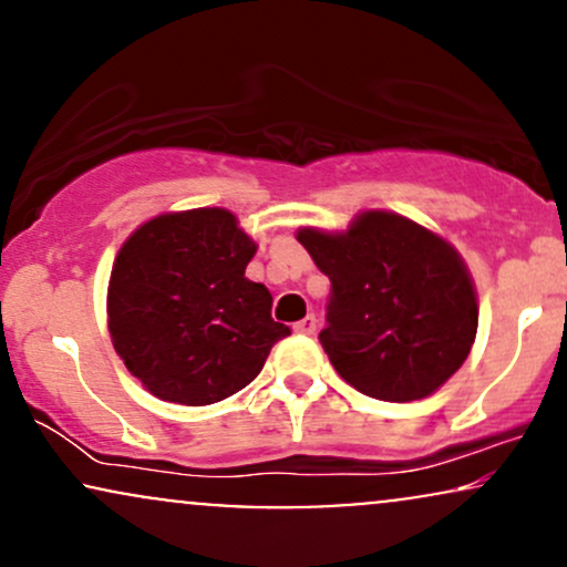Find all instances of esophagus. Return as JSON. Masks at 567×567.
<instances>
[{"label":"esophagus","instance_id":"34e87169","mask_svg":"<svg viewBox=\"0 0 567 567\" xmlns=\"http://www.w3.org/2000/svg\"><path fill=\"white\" fill-rule=\"evenodd\" d=\"M292 330H296L298 336H311V333H315V330H317V317H315V315L303 317L301 322L292 324Z\"/></svg>","mask_w":567,"mask_h":567}]
</instances>
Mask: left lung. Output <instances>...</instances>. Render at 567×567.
I'll return each instance as SVG.
<instances>
[{
	"instance_id": "obj_1",
	"label": "left lung",
	"mask_w": 567,
	"mask_h": 567,
	"mask_svg": "<svg viewBox=\"0 0 567 567\" xmlns=\"http://www.w3.org/2000/svg\"><path fill=\"white\" fill-rule=\"evenodd\" d=\"M330 279L324 354L357 392L424 400L464 365L477 336V292L451 243L386 210L347 231L298 229Z\"/></svg>"
}]
</instances>
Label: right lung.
I'll use <instances>...</instances> for the list:
<instances>
[{"mask_svg":"<svg viewBox=\"0 0 567 567\" xmlns=\"http://www.w3.org/2000/svg\"><path fill=\"white\" fill-rule=\"evenodd\" d=\"M256 243L224 207L165 213L138 226L109 279V333L154 396L213 405L261 373L290 328L271 292L245 277Z\"/></svg>","mask_w":567,"mask_h":567,"instance_id":"add662e5","label":"right lung"}]
</instances>
